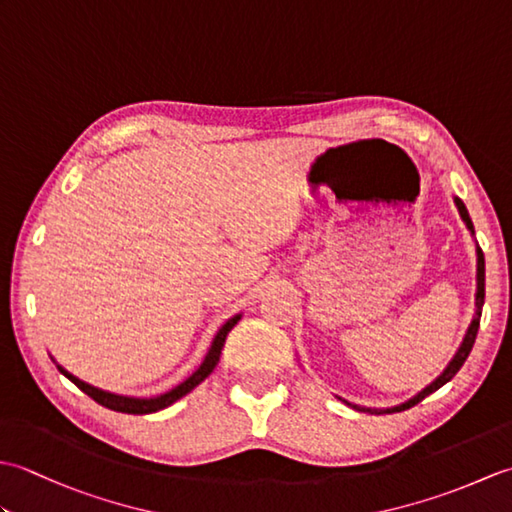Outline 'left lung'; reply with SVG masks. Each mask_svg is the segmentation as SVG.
<instances>
[{
    "mask_svg": "<svg viewBox=\"0 0 512 512\" xmlns=\"http://www.w3.org/2000/svg\"><path fill=\"white\" fill-rule=\"evenodd\" d=\"M453 202H455V206H458V213H460V217H462V222L466 224V228H469L471 231V235H475V228H473V222H471V215H469V211H466V206H464V202L458 198V195H453ZM475 255H477V290H475V314H473V319H471V323H469V330H466V334H464V339H462V343H460V347H458V352L453 354V358L449 361V365L442 369L440 372V376L438 378H433L431 383L424 387V389H420L416 396H411L409 400H405V402H400V405H394V407H358V405H352V402H347V400H343V398H339V400H343L345 405H350V407H354L356 411H365V413H376V416H380V413H396V411H405V409H409V407H413V405H418V402L422 400V398H427L429 394H433V391L436 389H440L442 385H447L449 380L460 372V367L464 365V361L466 358H469V354H471V350H473V343H475V336H477V330H480V317H482V308H484V277H486V268H484V253H482V248L475 244Z\"/></svg>",
    "mask_w": 512,
    "mask_h": 512,
    "instance_id": "8db88e82",
    "label": "left lung"
}]
</instances>
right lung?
Instances as JSON below:
<instances>
[{
	"label": "right lung",
	"mask_w": 512,
	"mask_h": 512,
	"mask_svg": "<svg viewBox=\"0 0 512 512\" xmlns=\"http://www.w3.org/2000/svg\"><path fill=\"white\" fill-rule=\"evenodd\" d=\"M242 319V312H237V314H233L231 319H228L220 330L215 332V336H213V341H211V347H209V352H206V356H204V361L200 363V367L195 369V372L189 376V378H184L180 385H176V387H171L169 391H165V394H158V396H127V394H114V391H107V389H101V387H94V385H90V383H85V380H81V378H76L74 374H70L68 369L65 367H61L57 361H52L57 363V369L59 372L68 378V380H72V383L79 387L83 394H88L90 398H94L96 402H99V405H103V407H107V409H114V411H121V413H156V411H160V409H167L169 405H173V402L176 400H180L182 396H187L189 391H193L195 387H198L202 380L209 376L213 369H215V365L220 363V354H222V347H224V343H226V336H228V332H231L235 325H237V321Z\"/></svg>",
	"instance_id": "obj_1"
}]
</instances>
